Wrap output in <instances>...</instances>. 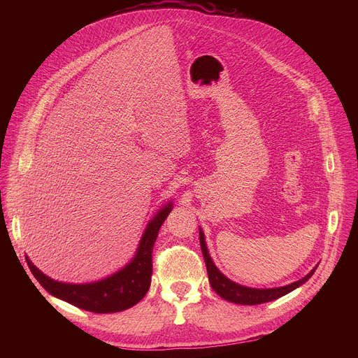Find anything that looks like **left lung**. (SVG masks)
Listing matches in <instances>:
<instances>
[{
    "label": "left lung",
    "instance_id": "8db88e82",
    "mask_svg": "<svg viewBox=\"0 0 358 358\" xmlns=\"http://www.w3.org/2000/svg\"><path fill=\"white\" fill-rule=\"evenodd\" d=\"M199 245H201L203 261H206V266H207L211 287L222 299H225L231 303H236V304H261V303H268V301L276 300V299L290 293L296 287L301 286L303 283L308 282L312 278V275L315 273V271L317 269V266L313 268L304 278H301L300 280L293 282L290 285H286V286L271 287V289L248 287V286L239 285V283L228 279L222 272H220V269L213 262V258L210 257V252H208L207 242H206V235H203L201 228H199Z\"/></svg>",
    "mask_w": 358,
    "mask_h": 358
}]
</instances>
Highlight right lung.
Wrapping results in <instances>:
<instances>
[{
  "label": "right lung",
  "mask_w": 358,
  "mask_h": 358,
  "mask_svg": "<svg viewBox=\"0 0 358 358\" xmlns=\"http://www.w3.org/2000/svg\"><path fill=\"white\" fill-rule=\"evenodd\" d=\"M171 210L173 201L167 202L148 221L133 259L124 268L105 279L90 283L58 282L41 272L28 257H25L27 264L46 292L79 309L93 313H116L130 309L148 292L152 273V246Z\"/></svg>",
  "instance_id": "add662e5"
}]
</instances>
